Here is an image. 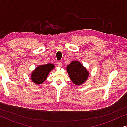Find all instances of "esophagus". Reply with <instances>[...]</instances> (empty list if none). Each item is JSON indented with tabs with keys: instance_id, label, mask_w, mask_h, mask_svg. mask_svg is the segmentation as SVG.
Here are the masks:
<instances>
[{
	"instance_id": "obj_1",
	"label": "esophagus",
	"mask_w": 127,
	"mask_h": 127,
	"mask_svg": "<svg viewBox=\"0 0 127 127\" xmlns=\"http://www.w3.org/2000/svg\"><path fill=\"white\" fill-rule=\"evenodd\" d=\"M57 65H58L59 67H61L62 66V63L61 61H58V63H57Z\"/></svg>"
}]
</instances>
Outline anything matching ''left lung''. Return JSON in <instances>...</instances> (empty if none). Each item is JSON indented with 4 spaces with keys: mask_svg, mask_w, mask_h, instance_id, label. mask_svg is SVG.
<instances>
[{
    "mask_svg": "<svg viewBox=\"0 0 127 127\" xmlns=\"http://www.w3.org/2000/svg\"><path fill=\"white\" fill-rule=\"evenodd\" d=\"M66 70L70 80L77 86L84 83L89 76V72L86 67L77 61H73L67 65Z\"/></svg>",
    "mask_w": 127,
    "mask_h": 127,
    "instance_id": "8db88e82",
    "label": "left lung"
}]
</instances>
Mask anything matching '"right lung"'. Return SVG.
Returning a JSON list of instances; mask_svg holds the SVG:
<instances>
[{"label": "right lung", "mask_w": 127, "mask_h": 127, "mask_svg": "<svg viewBox=\"0 0 127 127\" xmlns=\"http://www.w3.org/2000/svg\"><path fill=\"white\" fill-rule=\"evenodd\" d=\"M54 67V65L53 64L39 66L36 67L31 74V80L35 84H42L46 80L50 72H51Z\"/></svg>", "instance_id": "right-lung-1"}]
</instances>
